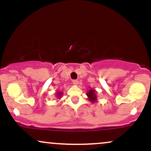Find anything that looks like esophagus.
Here are the masks:
<instances>
[{
    "label": "esophagus",
    "mask_w": 151,
    "mask_h": 151,
    "mask_svg": "<svg viewBox=\"0 0 151 151\" xmlns=\"http://www.w3.org/2000/svg\"><path fill=\"white\" fill-rule=\"evenodd\" d=\"M72 83H73L74 84H78V80L77 79H73V80H72Z\"/></svg>",
    "instance_id": "esophagus-1"
}]
</instances>
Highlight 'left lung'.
Returning <instances> with one entry per match:
<instances>
[{
	"label": "left lung",
	"mask_w": 151,
	"mask_h": 151,
	"mask_svg": "<svg viewBox=\"0 0 151 151\" xmlns=\"http://www.w3.org/2000/svg\"><path fill=\"white\" fill-rule=\"evenodd\" d=\"M86 95H87L88 97H89L90 101H92V102L96 101V91H95V90L90 89L89 91H88V93H86Z\"/></svg>",
	"instance_id": "left-lung-1"
}]
</instances>
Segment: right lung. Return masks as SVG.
Here are the masks:
<instances>
[{"label":"right lung","instance_id":"obj_1","mask_svg":"<svg viewBox=\"0 0 151 151\" xmlns=\"http://www.w3.org/2000/svg\"><path fill=\"white\" fill-rule=\"evenodd\" d=\"M61 94H62V93L60 92V91H59V92L58 93V95H57V96H58V97H60V96H61Z\"/></svg>","mask_w":151,"mask_h":151}]
</instances>
